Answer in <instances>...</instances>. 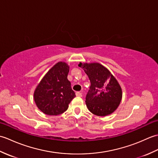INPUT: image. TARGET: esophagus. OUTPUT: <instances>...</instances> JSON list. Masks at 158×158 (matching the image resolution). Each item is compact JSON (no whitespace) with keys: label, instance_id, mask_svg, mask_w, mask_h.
<instances>
[{"label":"esophagus","instance_id":"obj_1","mask_svg":"<svg viewBox=\"0 0 158 158\" xmlns=\"http://www.w3.org/2000/svg\"><path fill=\"white\" fill-rule=\"evenodd\" d=\"M76 96H77L81 97V96H82V93L80 92H76Z\"/></svg>","mask_w":158,"mask_h":158}]
</instances>
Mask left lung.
<instances>
[{
  "label": "left lung",
  "instance_id": "obj_1",
  "mask_svg": "<svg viewBox=\"0 0 158 158\" xmlns=\"http://www.w3.org/2000/svg\"><path fill=\"white\" fill-rule=\"evenodd\" d=\"M91 85L87 94L85 103L89 110L98 116H106L119 106L122 91L119 83L109 70L99 63H81Z\"/></svg>",
  "mask_w": 158,
  "mask_h": 158
}]
</instances>
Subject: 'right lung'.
<instances>
[{
	"instance_id": "add662e5",
	"label": "right lung",
	"mask_w": 158,
	"mask_h": 158,
	"mask_svg": "<svg viewBox=\"0 0 158 158\" xmlns=\"http://www.w3.org/2000/svg\"><path fill=\"white\" fill-rule=\"evenodd\" d=\"M69 66L59 62L45 74L34 92L36 105L48 115H58L68 109L75 92L67 79Z\"/></svg>"
}]
</instances>
